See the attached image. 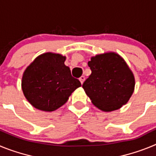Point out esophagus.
Returning a JSON list of instances; mask_svg holds the SVG:
<instances>
[{"label": "esophagus", "instance_id": "obj_1", "mask_svg": "<svg viewBox=\"0 0 156 156\" xmlns=\"http://www.w3.org/2000/svg\"><path fill=\"white\" fill-rule=\"evenodd\" d=\"M84 80H85V76H81L80 77V81L81 83H83Z\"/></svg>", "mask_w": 156, "mask_h": 156}]
</instances>
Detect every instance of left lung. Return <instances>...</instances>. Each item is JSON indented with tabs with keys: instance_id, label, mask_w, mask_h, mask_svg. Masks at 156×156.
Returning <instances> with one entry per match:
<instances>
[{
	"instance_id": "1",
	"label": "left lung",
	"mask_w": 156,
	"mask_h": 156,
	"mask_svg": "<svg viewBox=\"0 0 156 156\" xmlns=\"http://www.w3.org/2000/svg\"><path fill=\"white\" fill-rule=\"evenodd\" d=\"M88 66L91 74L83 88L97 108L112 112L126 104L134 90L135 80L122 57L114 52L98 55L90 58Z\"/></svg>"
}]
</instances>
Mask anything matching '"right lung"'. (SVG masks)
<instances>
[{
  "instance_id": "obj_1",
  "label": "right lung",
  "mask_w": 156,
  "mask_h": 156,
  "mask_svg": "<svg viewBox=\"0 0 156 156\" xmlns=\"http://www.w3.org/2000/svg\"><path fill=\"white\" fill-rule=\"evenodd\" d=\"M65 61V56L48 52L36 58L25 70L22 89L26 98L37 109H58L81 86L79 80L72 76Z\"/></svg>"
}]
</instances>
